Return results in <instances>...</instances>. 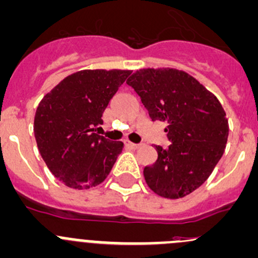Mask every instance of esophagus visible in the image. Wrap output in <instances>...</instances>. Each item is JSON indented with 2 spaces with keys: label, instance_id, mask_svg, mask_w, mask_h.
Listing matches in <instances>:
<instances>
[{
  "label": "esophagus",
  "instance_id": "obj_1",
  "mask_svg": "<svg viewBox=\"0 0 258 258\" xmlns=\"http://www.w3.org/2000/svg\"><path fill=\"white\" fill-rule=\"evenodd\" d=\"M124 145H126V147L131 148V150H137V148L141 147V145H138V143L131 142V141H124Z\"/></svg>",
  "mask_w": 258,
  "mask_h": 258
}]
</instances>
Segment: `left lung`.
Instances as JSON below:
<instances>
[{"label":"left lung","instance_id":"8db88e82","mask_svg":"<svg viewBox=\"0 0 258 258\" xmlns=\"http://www.w3.org/2000/svg\"><path fill=\"white\" fill-rule=\"evenodd\" d=\"M141 97L152 121L167 122V148L143 169L159 197L179 199L199 188L220 161L229 122L220 101L195 78L173 68L140 69L126 81Z\"/></svg>","mask_w":258,"mask_h":258}]
</instances>
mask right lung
<instances>
[{
    "label": "right lung",
    "mask_w": 258,
    "mask_h": 258,
    "mask_svg": "<svg viewBox=\"0 0 258 258\" xmlns=\"http://www.w3.org/2000/svg\"><path fill=\"white\" fill-rule=\"evenodd\" d=\"M131 70H80L45 95L34 116L38 150L55 178L73 189L101 184L122 152L121 141L95 134Z\"/></svg>",
    "instance_id": "right-lung-1"
}]
</instances>
